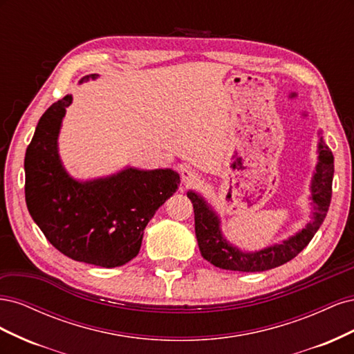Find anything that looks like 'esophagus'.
<instances>
[{
    "label": "esophagus",
    "instance_id": "esophagus-1",
    "mask_svg": "<svg viewBox=\"0 0 354 354\" xmlns=\"http://www.w3.org/2000/svg\"><path fill=\"white\" fill-rule=\"evenodd\" d=\"M181 178H183L186 185H190V183H194V181L198 180V173L194 168L185 167L183 169H181Z\"/></svg>",
    "mask_w": 354,
    "mask_h": 354
}]
</instances>
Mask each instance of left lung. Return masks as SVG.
Wrapping results in <instances>:
<instances>
[{
  "label": "left lung",
  "mask_w": 354,
  "mask_h": 354,
  "mask_svg": "<svg viewBox=\"0 0 354 354\" xmlns=\"http://www.w3.org/2000/svg\"><path fill=\"white\" fill-rule=\"evenodd\" d=\"M332 177H334V155L320 138L319 162L312 185L313 202L316 205L313 221L288 241L252 254L242 252L229 245L221 236L220 221L216 214L199 195L187 192V198L194 203L195 233L202 257L220 269L234 272H264L291 261L313 239L315 233L326 217L332 196Z\"/></svg>",
  "instance_id": "left-lung-1"
}]
</instances>
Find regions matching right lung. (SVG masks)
Returning a JSON list of instances; mask_svg holds the SVG:
<instances>
[{
	"instance_id": "obj_1",
	"label": "right lung",
	"mask_w": 354,
	"mask_h": 354,
	"mask_svg": "<svg viewBox=\"0 0 354 354\" xmlns=\"http://www.w3.org/2000/svg\"><path fill=\"white\" fill-rule=\"evenodd\" d=\"M87 75L81 80L95 78ZM68 94L41 116L25 155V198L30 217L48 242L75 261L120 267L140 251L143 230L178 189L173 169L128 168L87 183L72 180L57 153Z\"/></svg>"
}]
</instances>
